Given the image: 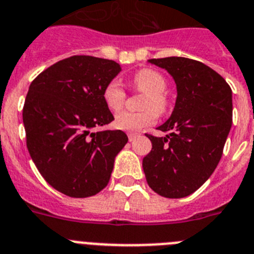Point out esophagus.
Wrapping results in <instances>:
<instances>
[{"label": "esophagus", "mask_w": 254, "mask_h": 254, "mask_svg": "<svg viewBox=\"0 0 254 254\" xmlns=\"http://www.w3.org/2000/svg\"><path fill=\"white\" fill-rule=\"evenodd\" d=\"M136 135H138V134H136V133H131V131H130V133H127V138H129L130 142H133V140L135 139Z\"/></svg>", "instance_id": "esophagus-1"}]
</instances>
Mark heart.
<instances>
[{
	"instance_id": "obj_1",
	"label": "heart",
	"mask_w": 254,
	"mask_h": 254,
	"mask_svg": "<svg viewBox=\"0 0 254 254\" xmlns=\"http://www.w3.org/2000/svg\"><path fill=\"white\" fill-rule=\"evenodd\" d=\"M131 84L136 92L144 93L140 109L142 112H120L116 115L114 125L116 129L125 131H138L143 127H151L157 120L158 114H164L169 106L166 96L167 80L160 71L153 69H142L131 78ZM105 105L112 112L120 111L125 105L127 93L119 81L112 80L106 84L102 92Z\"/></svg>"
}]
</instances>
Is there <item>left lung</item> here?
<instances>
[{"label": "left lung", "mask_w": 254, "mask_h": 254, "mask_svg": "<svg viewBox=\"0 0 254 254\" xmlns=\"http://www.w3.org/2000/svg\"><path fill=\"white\" fill-rule=\"evenodd\" d=\"M171 74L178 97L169 120L158 127L166 136L145 134L152 151L143 158L149 188L166 198H183L212 175L233 121L231 88L221 75L185 57L152 59Z\"/></svg>", "instance_id": "8db88e82"}]
</instances>
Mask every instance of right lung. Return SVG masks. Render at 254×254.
Returning a JSON list of instances; mask_svg holds the SVG:
<instances>
[{
    "mask_svg": "<svg viewBox=\"0 0 254 254\" xmlns=\"http://www.w3.org/2000/svg\"><path fill=\"white\" fill-rule=\"evenodd\" d=\"M118 63L93 56L67 57L32 81L23 107L26 147L46 182L69 197H92L109 184L121 130L92 131L110 124L103 88L120 72Z\"/></svg>",
    "mask_w": 254,
    "mask_h": 254,
    "instance_id": "add662e5",
    "label": "right lung"
}]
</instances>
